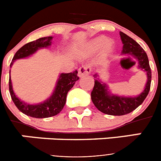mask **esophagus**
Masks as SVG:
<instances>
[{
  "mask_svg": "<svg viewBox=\"0 0 161 161\" xmlns=\"http://www.w3.org/2000/svg\"><path fill=\"white\" fill-rule=\"evenodd\" d=\"M91 72V69L88 66H81L78 70V76L79 77H82L86 75H89Z\"/></svg>",
  "mask_w": 161,
  "mask_h": 161,
  "instance_id": "34e87169",
  "label": "esophagus"
}]
</instances>
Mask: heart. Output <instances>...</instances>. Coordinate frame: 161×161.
Here are the masks:
<instances>
[{
  "mask_svg": "<svg viewBox=\"0 0 161 161\" xmlns=\"http://www.w3.org/2000/svg\"><path fill=\"white\" fill-rule=\"evenodd\" d=\"M100 48H102V52H101L102 57H107L114 49L113 42L108 40L107 38L104 36L97 37L88 43L86 50L88 53H94L97 52Z\"/></svg>",
  "mask_w": 161,
  "mask_h": 161,
  "instance_id": "heart-1",
  "label": "heart"
}]
</instances>
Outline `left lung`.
<instances>
[{"label": "left lung", "instance_id": "left-lung-1", "mask_svg": "<svg viewBox=\"0 0 161 161\" xmlns=\"http://www.w3.org/2000/svg\"><path fill=\"white\" fill-rule=\"evenodd\" d=\"M121 40L123 47L122 55H127L128 59L134 58L138 64V68L143 71L147 76V82L144 89L138 96L125 97L113 94L109 89L107 84L98 78L97 73L93 75L95 78L94 87L91 93V98L98 110L109 115H124L130 113L143 103L150 90L152 72L147 55L144 50L133 38L120 32ZM136 64V63H135Z\"/></svg>", "mask_w": 161, "mask_h": 161}]
</instances>
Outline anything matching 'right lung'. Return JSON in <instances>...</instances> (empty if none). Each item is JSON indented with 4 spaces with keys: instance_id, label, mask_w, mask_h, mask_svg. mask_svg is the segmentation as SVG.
<instances>
[{
    "instance_id": "add662e5",
    "label": "right lung",
    "mask_w": 161,
    "mask_h": 161,
    "mask_svg": "<svg viewBox=\"0 0 161 161\" xmlns=\"http://www.w3.org/2000/svg\"><path fill=\"white\" fill-rule=\"evenodd\" d=\"M52 38H53L52 36L43 37L25 44L15 53L10 64V68L17 59L27 58L33 54H35L38 50L47 48L52 45ZM77 73L78 72L76 70L70 73L59 74L52 94L47 100L38 104H30L19 99L13 89L12 81H11V78L9 77L8 86H9L10 96L15 106L18 107L20 111L25 114V115L36 119L52 117L58 114L63 109L66 103L67 94L68 91L73 87L76 80H79ZM9 76H10V70H9Z\"/></svg>"
}]
</instances>
